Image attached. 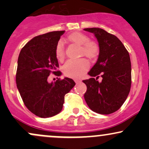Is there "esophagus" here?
Wrapping results in <instances>:
<instances>
[{"instance_id":"1","label":"esophagus","mask_w":149,"mask_h":149,"mask_svg":"<svg viewBox=\"0 0 149 149\" xmlns=\"http://www.w3.org/2000/svg\"><path fill=\"white\" fill-rule=\"evenodd\" d=\"M80 80H75V83H80Z\"/></svg>"}]
</instances>
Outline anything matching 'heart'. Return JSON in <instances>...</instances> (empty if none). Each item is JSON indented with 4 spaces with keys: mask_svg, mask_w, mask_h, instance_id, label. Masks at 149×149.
I'll return each instance as SVG.
<instances>
[{
    "mask_svg": "<svg viewBox=\"0 0 149 149\" xmlns=\"http://www.w3.org/2000/svg\"><path fill=\"white\" fill-rule=\"evenodd\" d=\"M66 40L71 43L80 46L79 56H85L89 59L96 58L100 54V47L98 42L92 40L87 34L81 32H73L66 37ZM54 54L57 59L62 61L65 58V49L62 42H58L56 45ZM90 67L88 61L85 58L76 60H68L63 66V72L66 76L71 78H79L83 76Z\"/></svg>",
    "mask_w": 149,
    "mask_h": 149,
    "instance_id": "obj_1",
    "label": "heart"
}]
</instances>
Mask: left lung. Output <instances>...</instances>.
<instances>
[{"label": "left lung", "instance_id": "1", "mask_svg": "<svg viewBox=\"0 0 149 149\" xmlns=\"http://www.w3.org/2000/svg\"><path fill=\"white\" fill-rule=\"evenodd\" d=\"M84 30L95 34L100 47L97 63L88 73L92 78L83 80L87 86L85 100L93 111L111 114L122 107L130 91L129 52L116 36L105 30L100 28ZM100 74L102 78L101 82L97 80Z\"/></svg>", "mask_w": 149, "mask_h": 149}]
</instances>
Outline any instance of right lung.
Returning <instances> with one entry per match:
<instances>
[{"label":"right lung","mask_w":149,"mask_h":149,"mask_svg":"<svg viewBox=\"0 0 149 149\" xmlns=\"http://www.w3.org/2000/svg\"><path fill=\"white\" fill-rule=\"evenodd\" d=\"M65 31L39 35L22 47L17 61L16 83L26 107L36 116L49 118L59 113L63 108L64 96L75 82L69 78L49 83L51 73L60 76L59 63L54 49Z\"/></svg>","instance_id":"obj_1"}]
</instances>
